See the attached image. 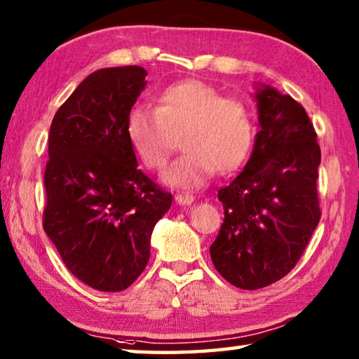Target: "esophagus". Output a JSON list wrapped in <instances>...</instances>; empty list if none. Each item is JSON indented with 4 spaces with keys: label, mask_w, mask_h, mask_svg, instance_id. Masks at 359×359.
<instances>
[{
    "label": "esophagus",
    "mask_w": 359,
    "mask_h": 359,
    "mask_svg": "<svg viewBox=\"0 0 359 359\" xmlns=\"http://www.w3.org/2000/svg\"><path fill=\"white\" fill-rule=\"evenodd\" d=\"M174 199H175V203L180 204V205H188V204H191L194 201L193 194H190V193H177L174 196Z\"/></svg>",
    "instance_id": "34e87169"
}]
</instances>
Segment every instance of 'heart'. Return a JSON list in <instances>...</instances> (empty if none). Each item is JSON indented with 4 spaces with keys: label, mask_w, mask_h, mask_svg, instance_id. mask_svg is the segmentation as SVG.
I'll use <instances>...</instances> for the list:
<instances>
[{
    "label": "heart",
    "mask_w": 359,
    "mask_h": 359,
    "mask_svg": "<svg viewBox=\"0 0 359 359\" xmlns=\"http://www.w3.org/2000/svg\"><path fill=\"white\" fill-rule=\"evenodd\" d=\"M135 154L149 169L160 171L182 136L185 154L163 174L168 187L194 190L222 174L239 169L250 154L253 123L242 102L223 98L201 81L172 83L156 96V107H135L126 120Z\"/></svg>",
    "instance_id": "b5f03b06"
}]
</instances>
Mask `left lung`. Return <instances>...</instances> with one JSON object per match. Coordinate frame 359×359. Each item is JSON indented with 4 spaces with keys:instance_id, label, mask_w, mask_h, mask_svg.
I'll list each match as a JSON object with an SVG mask.
<instances>
[{
    "instance_id": "left-lung-1",
    "label": "left lung",
    "mask_w": 359,
    "mask_h": 359,
    "mask_svg": "<svg viewBox=\"0 0 359 359\" xmlns=\"http://www.w3.org/2000/svg\"><path fill=\"white\" fill-rule=\"evenodd\" d=\"M259 131L242 172L218 190L224 209L210 258L224 280L258 290L299 261L320 222L317 133L299 102L255 83Z\"/></svg>"
}]
</instances>
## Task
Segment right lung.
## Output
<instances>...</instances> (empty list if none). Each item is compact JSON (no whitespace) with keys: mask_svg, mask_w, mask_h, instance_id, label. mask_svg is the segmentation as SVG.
I'll return each mask as SVG.
<instances>
[{"mask_svg":"<svg viewBox=\"0 0 359 359\" xmlns=\"http://www.w3.org/2000/svg\"><path fill=\"white\" fill-rule=\"evenodd\" d=\"M145 76L141 66L92 72L48 133L44 231L71 274L100 291L126 290L142 274L155 224L172 203L137 168L126 135Z\"/></svg>","mask_w":359,"mask_h":359,"instance_id":"add662e5","label":"right lung"}]
</instances>
